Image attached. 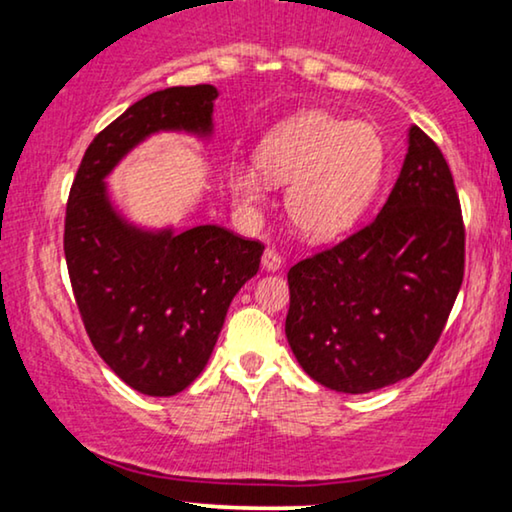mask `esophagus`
Returning a JSON list of instances; mask_svg holds the SVG:
<instances>
[{"instance_id": "obj_1", "label": "esophagus", "mask_w": 512, "mask_h": 512, "mask_svg": "<svg viewBox=\"0 0 512 512\" xmlns=\"http://www.w3.org/2000/svg\"><path fill=\"white\" fill-rule=\"evenodd\" d=\"M263 270H268V272H277L279 268H282V256H279V251L277 249H272V247H268L265 249V254H263Z\"/></svg>"}]
</instances>
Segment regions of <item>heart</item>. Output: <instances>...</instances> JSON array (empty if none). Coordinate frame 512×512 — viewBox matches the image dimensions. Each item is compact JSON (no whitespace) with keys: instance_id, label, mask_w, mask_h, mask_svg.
<instances>
[{"instance_id":"1","label":"heart","mask_w":512,"mask_h":512,"mask_svg":"<svg viewBox=\"0 0 512 512\" xmlns=\"http://www.w3.org/2000/svg\"><path fill=\"white\" fill-rule=\"evenodd\" d=\"M387 146L370 123H349L326 111L286 118L261 139L256 167L235 163L228 191L235 205L254 212L270 184L286 186V216L305 237L345 233L368 207L382 179Z\"/></svg>"}]
</instances>
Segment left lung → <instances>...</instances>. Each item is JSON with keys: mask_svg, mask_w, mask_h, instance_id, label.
<instances>
[{"mask_svg": "<svg viewBox=\"0 0 512 512\" xmlns=\"http://www.w3.org/2000/svg\"><path fill=\"white\" fill-rule=\"evenodd\" d=\"M464 279V221L450 167L429 135L408 153L373 223L289 270L286 340L307 375L368 394L429 359Z\"/></svg>", "mask_w": 512, "mask_h": 512, "instance_id": "1", "label": "left lung"}]
</instances>
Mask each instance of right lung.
I'll return each mask as SVG.
<instances>
[{"label": "right lung", "instance_id": "add662e5", "mask_svg": "<svg viewBox=\"0 0 512 512\" xmlns=\"http://www.w3.org/2000/svg\"><path fill=\"white\" fill-rule=\"evenodd\" d=\"M216 97L209 83L142 97L90 142L69 191L65 258L83 326L104 363L146 396L179 394L202 373L263 244L221 226H135L104 179L158 132L212 137Z\"/></svg>", "mask_w": 512, "mask_h": 512}]
</instances>
